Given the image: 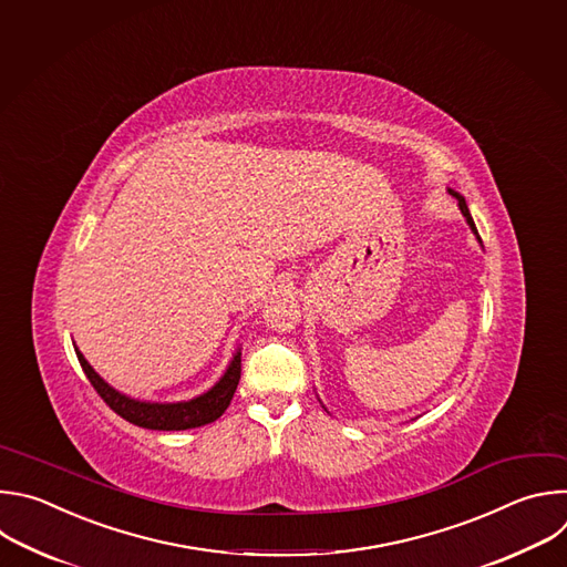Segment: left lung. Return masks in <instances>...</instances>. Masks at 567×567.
<instances>
[{"instance_id":"obj_1","label":"left lung","mask_w":567,"mask_h":567,"mask_svg":"<svg viewBox=\"0 0 567 567\" xmlns=\"http://www.w3.org/2000/svg\"><path fill=\"white\" fill-rule=\"evenodd\" d=\"M451 196H454L456 200H458V207H461V212H463V216H465V220H467V225L472 228V233L476 235V239H478V244L483 246V241H481V237H478V230H476V225H474V218H472V214H470V207H467V203H465V198H463V194H458L456 189H446Z\"/></svg>"}]
</instances>
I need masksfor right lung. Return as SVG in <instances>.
<instances>
[{"mask_svg": "<svg viewBox=\"0 0 567 567\" xmlns=\"http://www.w3.org/2000/svg\"><path fill=\"white\" fill-rule=\"evenodd\" d=\"M75 355H78V362H80L84 375L97 391V395L113 411L136 426L154 429V431H185V429H196V426L218 420L225 413V409L230 406L237 384L241 380V349H237L228 369H225V373L218 378V382L212 389H207L205 393H200L192 400H183V402H150V400L130 398V395L121 393L118 389L106 384L93 371V367L84 360V355L78 351V347H75Z\"/></svg>", "mask_w": 567, "mask_h": 567, "instance_id": "right-lung-1", "label": "right lung"}]
</instances>
